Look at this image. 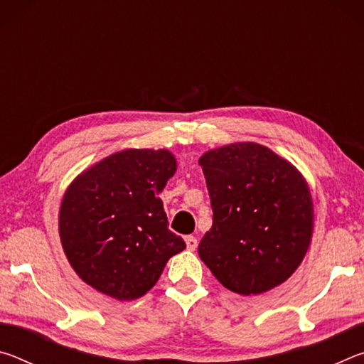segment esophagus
I'll return each mask as SVG.
<instances>
[{"instance_id": "esophagus-1", "label": "esophagus", "mask_w": 364, "mask_h": 364, "mask_svg": "<svg viewBox=\"0 0 364 364\" xmlns=\"http://www.w3.org/2000/svg\"><path fill=\"white\" fill-rule=\"evenodd\" d=\"M184 241H186V247L189 250H196L197 249V244H199L194 236H186V239H184Z\"/></svg>"}]
</instances>
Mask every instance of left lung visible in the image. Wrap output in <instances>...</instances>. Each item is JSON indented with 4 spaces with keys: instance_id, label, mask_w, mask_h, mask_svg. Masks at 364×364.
<instances>
[{
    "instance_id": "8db88e82",
    "label": "left lung",
    "mask_w": 364,
    "mask_h": 364,
    "mask_svg": "<svg viewBox=\"0 0 364 364\" xmlns=\"http://www.w3.org/2000/svg\"><path fill=\"white\" fill-rule=\"evenodd\" d=\"M213 225L199 257L221 284L258 295L291 278L310 247L315 212L304 175L258 143H232L199 159Z\"/></svg>"
}]
</instances>
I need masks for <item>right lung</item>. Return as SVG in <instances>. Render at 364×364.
<instances>
[{"label":"right lung","instance_id":"add662e5","mask_svg":"<svg viewBox=\"0 0 364 364\" xmlns=\"http://www.w3.org/2000/svg\"><path fill=\"white\" fill-rule=\"evenodd\" d=\"M175 171L168 149H125L69 184L59 208V237L80 279L122 301L156 286L170 258L186 249L168 230L160 199Z\"/></svg>","mask_w":364,"mask_h":364}]
</instances>
